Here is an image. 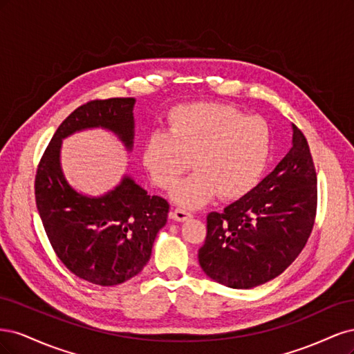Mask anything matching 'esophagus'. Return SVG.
I'll return each mask as SVG.
<instances>
[{
    "label": "esophagus",
    "mask_w": 354,
    "mask_h": 354,
    "mask_svg": "<svg viewBox=\"0 0 354 354\" xmlns=\"http://www.w3.org/2000/svg\"><path fill=\"white\" fill-rule=\"evenodd\" d=\"M171 217H173L176 221H186L187 218L192 217V212L183 208H176L173 214H171Z\"/></svg>",
    "instance_id": "34e87169"
}]
</instances>
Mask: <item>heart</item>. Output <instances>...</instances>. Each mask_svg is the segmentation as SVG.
<instances>
[{"label": "heart", "mask_w": 354, "mask_h": 354, "mask_svg": "<svg viewBox=\"0 0 354 354\" xmlns=\"http://www.w3.org/2000/svg\"><path fill=\"white\" fill-rule=\"evenodd\" d=\"M272 151L270 127L260 116L227 103L180 104L168 113L167 133L147 138L143 162L153 183L169 190L192 167L196 171L174 192L178 203L196 208L217 194L239 199L259 185Z\"/></svg>", "instance_id": "heart-1"}]
</instances>
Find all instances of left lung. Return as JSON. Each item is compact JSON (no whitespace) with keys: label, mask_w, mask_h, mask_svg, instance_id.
<instances>
[{"label":"left lung","mask_w":354,"mask_h":354,"mask_svg":"<svg viewBox=\"0 0 354 354\" xmlns=\"http://www.w3.org/2000/svg\"><path fill=\"white\" fill-rule=\"evenodd\" d=\"M292 147L248 195L207 216L198 260L211 279L248 289L274 279L303 251L317 208V177L301 130Z\"/></svg>","instance_id":"1"}]
</instances>
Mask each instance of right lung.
<instances>
[{"mask_svg": "<svg viewBox=\"0 0 354 354\" xmlns=\"http://www.w3.org/2000/svg\"><path fill=\"white\" fill-rule=\"evenodd\" d=\"M134 102L113 97L80 106L59 125L37 168V208L53 250L75 276L100 286L120 285L143 270L169 203L147 195L130 177L100 198L75 192L60 168L62 138L102 127L131 151Z\"/></svg>", "mask_w": 354, "mask_h": 354, "instance_id": "obj_1", "label": "right lung"}]
</instances>
